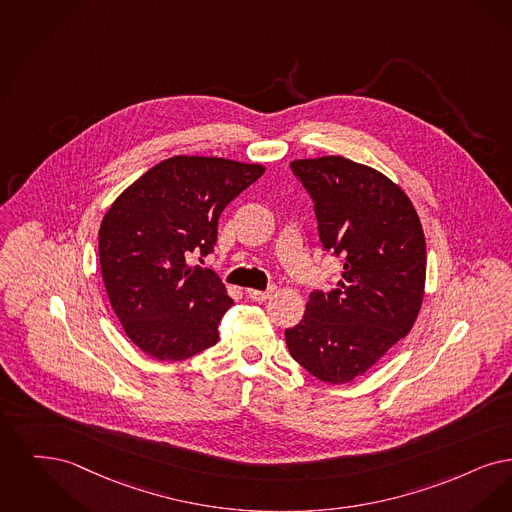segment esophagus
<instances>
[{
  "instance_id": "34e87169",
  "label": "esophagus",
  "mask_w": 512,
  "mask_h": 512,
  "mask_svg": "<svg viewBox=\"0 0 512 512\" xmlns=\"http://www.w3.org/2000/svg\"><path fill=\"white\" fill-rule=\"evenodd\" d=\"M271 292H273V289H267V290L248 289V290H246V294H248V298H252V300H256V302H264V300H267V298H269V296H271Z\"/></svg>"
}]
</instances>
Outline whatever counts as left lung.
<instances>
[{
    "instance_id": "1",
    "label": "left lung",
    "mask_w": 512,
    "mask_h": 512,
    "mask_svg": "<svg viewBox=\"0 0 512 512\" xmlns=\"http://www.w3.org/2000/svg\"><path fill=\"white\" fill-rule=\"evenodd\" d=\"M315 202L319 239L342 258L338 289L313 290L285 331L290 356L313 377L365 375L413 329L426 279L423 225L400 185L344 156L290 162Z\"/></svg>"
}]
</instances>
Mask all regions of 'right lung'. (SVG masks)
<instances>
[{
    "label": "right lung",
    "instance_id": "add662e5",
    "mask_svg": "<svg viewBox=\"0 0 512 512\" xmlns=\"http://www.w3.org/2000/svg\"><path fill=\"white\" fill-rule=\"evenodd\" d=\"M264 172L218 156H172L112 202L99 229L101 273L139 350L179 361L218 342L233 300L212 269L187 258L214 250L223 208Z\"/></svg>",
    "mask_w": 512,
    "mask_h": 512
}]
</instances>
